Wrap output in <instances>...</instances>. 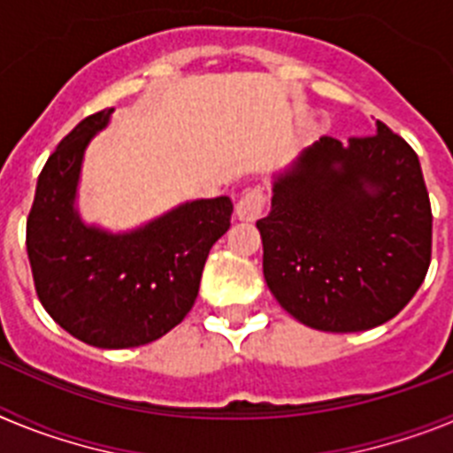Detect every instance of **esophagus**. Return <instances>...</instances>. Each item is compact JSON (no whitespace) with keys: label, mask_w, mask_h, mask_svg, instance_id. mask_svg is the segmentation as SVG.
I'll list each match as a JSON object with an SVG mask.
<instances>
[{"label":"esophagus","mask_w":453,"mask_h":453,"mask_svg":"<svg viewBox=\"0 0 453 453\" xmlns=\"http://www.w3.org/2000/svg\"><path fill=\"white\" fill-rule=\"evenodd\" d=\"M263 208H265V195L258 188H251V190L242 192V197L235 203V218L240 222H256L261 218Z\"/></svg>","instance_id":"esophagus-1"}]
</instances>
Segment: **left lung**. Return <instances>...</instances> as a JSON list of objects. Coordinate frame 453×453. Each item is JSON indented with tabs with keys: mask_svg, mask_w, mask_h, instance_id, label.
Returning <instances> with one entry per match:
<instances>
[{
	"mask_svg": "<svg viewBox=\"0 0 453 453\" xmlns=\"http://www.w3.org/2000/svg\"><path fill=\"white\" fill-rule=\"evenodd\" d=\"M431 222L419 158L406 140L383 122L347 145L324 135L272 174V211L256 222L265 283L311 329H374L422 286Z\"/></svg>",
	"mask_w": 453,
	"mask_h": 453,
	"instance_id": "left-lung-1",
	"label": "left lung"
}]
</instances>
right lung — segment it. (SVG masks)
I'll return each mask as SVG.
<instances>
[{
	"mask_svg": "<svg viewBox=\"0 0 453 453\" xmlns=\"http://www.w3.org/2000/svg\"><path fill=\"white\" fill-rule=\"evenodd\" d=\"M111 115L106 108L81 119L47 158L27 219V254L56 324L86 345L127 349L154 342L190 313L234 203L192 199L129 231L88 224L77 208L83 156Z\"/></svg>",
	"mask_w": 453,
	"mask_h": 453,
	"instance_id": "obj_1",
	"label": "right lung"
}]
</instances>
